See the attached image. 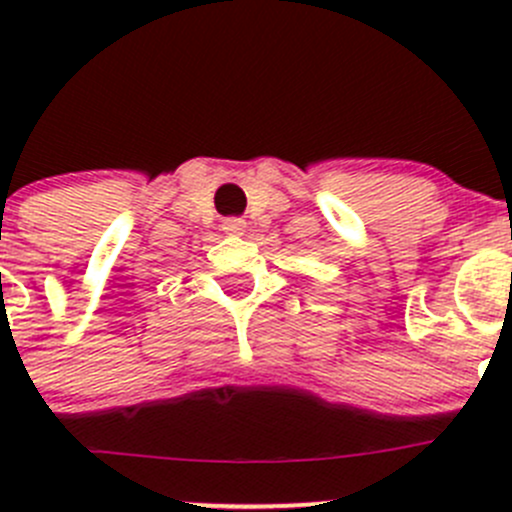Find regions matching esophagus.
Instances as JSON below:
<instances>
[{
    "label": "esophagus",
    "mask_w": 512,
    "mask_h": 512,
    "mask_svg": "<svg viewBox=\"0 0 512 512\" xmlns=\"http://www.w3.org/2000/svg\"><path fill=\"white\" fill-rule=\"evenodd\" d=\"M245 220H240V218H227L225 223H223V230H225V235H242V232H245Z\"/></svg>",
    "instance_id": "34e87169"
}]
</instances>
